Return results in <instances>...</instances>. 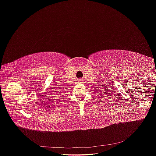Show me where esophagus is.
<instances>
[{"mask_svg":"<svg viewBox=\"0 0 156 156\" xmlns=\"http://www.w3.org/2000/svg\"><path fill=\"white\" fill-rule=\"evenodd\" d=\"M80 81H81V80H80Z\"/></svg>","mask_w":156,"mask_h":156,"instance_id":"esophagus-1","label":"esophagus"}]
</instances>
